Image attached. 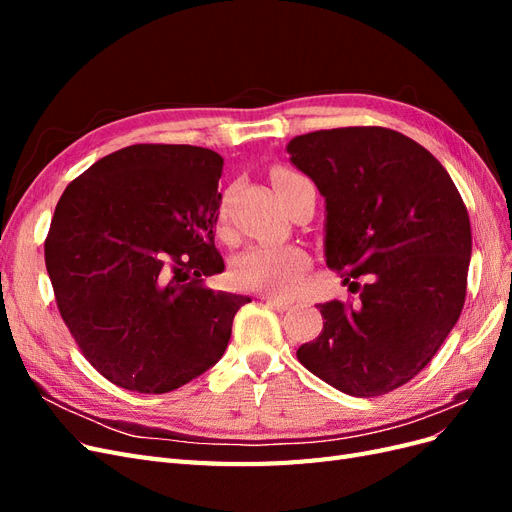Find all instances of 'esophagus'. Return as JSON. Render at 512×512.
I'll return each instance as SVG.
<instances>
[{
    "instance_id": "esophagus-1",
    "label": "esophagus",
    "mask_w": 512,
    "mask_h": 512,
    "mask_svg": "<svg viewBox=\"0 0 512 512\" xmlns=\"http://www.w3.org/2000/svg\"><path fill=\"white\" fill-rule=\"evenodd\" d=\"M260 299L265 301L267 305H271L273 309H277V312H286V309H290V305H292V301L282 299V297H271V294H262Z\"/></svg>"
}]
</instances>
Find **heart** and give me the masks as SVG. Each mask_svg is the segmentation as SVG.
Wrapping results in <instances>:
<instances>
[{"mask_svg":"<svg viewBox=\"0 0 512 512\" xmlns=\"http://www.w3.org/2000/svg\"><path fill=\"white\" fill-rule=\"evenodd\" d=\"M273 185L277 194H284L290 183L303 179L286 168L273 170ZM226 207H220L218 220L224 222ZM309 267V254L301 245H254L245 250L232 265V282L245 290H260L269 294H294L303 282Z\"/></svg>","mask_w":512,"mask_h":512,"instance_id":"heart-1","label":"heart"}]
</instances>
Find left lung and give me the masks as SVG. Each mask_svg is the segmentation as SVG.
I'll use <instances>...</instances> for the list:
<instances>
[{"instance_id": "obj_1", "label": "left lung", "mask_w": 512, "mask_h": 512, "mask_svg": "<svg viewBox=\"0 0 512 512\" xmlns=\"http://www.w3.org/2000/svg\"><path fill=\"white\" fill-rule=\"evenodd\" d=\"M290 162L327 200V265L359 299L322 303L324 327L297 359L352 397L391 393L421 374L466 301L472 230L446 168L380 126L301 134Z\"/></svg>"}]
</instances>
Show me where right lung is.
Returning <instances> with one entry per match:
<instances>
[{"instance_id": "obj_1", "label": "right lung", "mask_w": 512, "mask_h": 512, "mask_svg": "<svg viewBox=\"0 0 512 512\" xmlns=\"http://www.w3.org/2000/svg\"><path fill=\"white\" fill-rule=\"evenodd\" d=\"M220 153L130 145L61 194L44 241L55 301L76 346L121 389L168 393L222 359L250 297L215 292Z\"/></svg>"}]
</instances>
